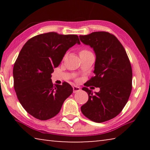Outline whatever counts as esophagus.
Returning <instances> with one entry per match:
<instances>
[{
    "label": "esophagus",
    "mask_w": 150,
    "mask_h": 150,
    "mask_svg": "<svg viewBox=\"0 0 150 150\" xmlns=\"http://www.w3.org/2000/svg\"><path fill=\"white\" fill-rule=\"evenodd\" d=\"M73 93H77L78 91H79L81 90V88L79 87H77V86H73Z\"/></svg>",
    "instance_id": "obj_1"
}]
</instances>
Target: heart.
<instances>
[{"label": "heart", "instance_id": "1", "mask_svg": "<svg viewBox=\"0 0 150 150\" xmlns=\"http://www.w3.org/2000/svg\"><path fill=\"white\" fill-rule=\"evenodd\" d=\"M91 54V52H90L89 50H88L87 49H83L79 52L80 57L83 56V55H87V54Z\"/></svg>", "mask_w": 150, "mask_h": 150}]
</instances>
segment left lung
<instances>
[{
    "label": "left lung",
    "instance_id": "1",
    "mask_svg": "<svg viewBox=\"0 0 150 150\" xmlns=\"http://www.w3.org/2000/svg\"><path fill=\"white\" fill-rule=\"evenodd\" d=\"M81 42L90 45L96 55L95 76L86 86L99 87L93 94L86 87L88 99L81 107L89 120L100 123L120 114L128 100L132 91V70L126 50L115 35L107 32H95L79 35Z\"/></svg>",
    "mask_w": 150,
    "mask_h": 150
}]
</instances>
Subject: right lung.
<instances>
[{
    "label": "right lung",
    "instance_id": "right-lung-1",
    "mask_svg": "<svg viewBox=\"0 0 150 150\" xmlns=\"http://www.w3.org/2000/svg\"><path fill=\"white\" fill-rule=\"evenodd\" d=\"M75 44H80L77 35L48 32L30 38L20 52L13 67L14 87L20 104L34 118L46 120L54 117L72 94L69 83L54 85L51 77Z\"/></svg>",
    "mask_w": 150,
    "mask_h": 150
}]
</instances>
